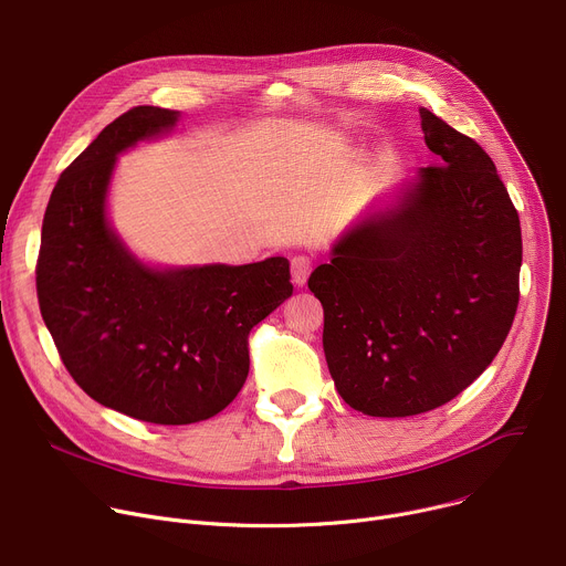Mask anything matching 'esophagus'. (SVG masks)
Masks as SVG:
<instances>
[{
	"label": "esophagus",
	"instance_id": "1",
	"mask_svg": "<svg viewBox=\"0 0 566 566\" xmlns=\"http://www.w3.org/2000/svg\"><path fill=\"white\" fill-rule=\"evenodd\" d=\"M314 269V261L307 254H297L291 259V277L295 286H305V282L310 280V273Z\"/></svg>",
	"mask_w": 566,
	"mask_h": 566
}]
</instances>
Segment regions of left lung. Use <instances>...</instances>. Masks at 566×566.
I'll return each instance as SVG.
<instances>
[{"label": "left lung", "instance_id": "1", "mask_svg": "<svg viewBox=\"0 0 566 566\" xmlns=\"http://www.w3.org/2000/svg\"><path fill=\"white\" fill-rule=\"evenodd\" d=\"M419 113L437 164L353 228L307 282L334 385L368 417L453 400L492 364L518 305L521 224L492 157Z\"/></svg>", "mask_w": 566, "mask_h": 566}]
</instances>
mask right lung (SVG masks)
<instances>
[{
	"instance_id": "obj_1",
	"label": "right lung",
	"mask_w": 566,
	"mask_h": 566,
	"mask_svg": "<svg viewBox=\"0 0 566 566\" xmlns=\"http://www.w3.org/2000/svg\"><path fill=\"white\" fill-rule=\"evenodd\" d=\"M134 106L59 177L43 218L35 291L72 380L104 407L157 426L216 417L241 391L250 329L293 293L289 261L153 271L104 218L123 149L177 123Z\"/></svg>"
}]
</instances>
